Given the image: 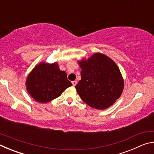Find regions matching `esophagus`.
<instances>
[{
    "instance_id": "1",
    "label": "esophagus",
    "mask_w": 154,
    "mask_h": 154,
    "mask_svg": "<svg viewBox=\"0 0 154 154\" xmlns=\"http://www.w3.org/2000/svg\"><path fill=\"white\" fill-rule=\"evenodd\" d=\"M77 81H73V82H72V85H73V86H75V85H77Z\"/></svg>"
}]
</instances>
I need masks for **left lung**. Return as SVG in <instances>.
<instances>
[{
    "instance_id": "8db88e82",
    "label": "left lung",
    "mask_w": 154,
    "mask_h": 154,
    "mask_svg": "<svg viewBox=\"0 0 154 154\" xmlns=\"http://www.w3.org/2000/svg\"><path fill=\"white\" fill-rule=\"evenodd\" d=\"M82 69L81 79L75 85L83 102L96 109H107L113 105L124 90V79L113 60L95 53L88 60H78Z\"/></svg>"
}]
</instances>
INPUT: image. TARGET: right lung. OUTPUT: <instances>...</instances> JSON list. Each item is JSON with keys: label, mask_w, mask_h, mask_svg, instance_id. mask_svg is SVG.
Listing matches in <instances>:
<instances>
[{"label": "right lung", "mask_w": 154, "mask_h": 154, "mask_svg": "<svg viewBox=\"0 0 154 154\" xmlns=\"http://www.w3.org/2000/svg\"><path fill=\"white\" fill-rule=\"evenodd\" d=\"M72 83L66 72L60 71L57 62H41L36 65L26 81L28 92L40 103H46L59 97Z\"/></svg>", "instance_id": "add662e5"}]
</instances>
